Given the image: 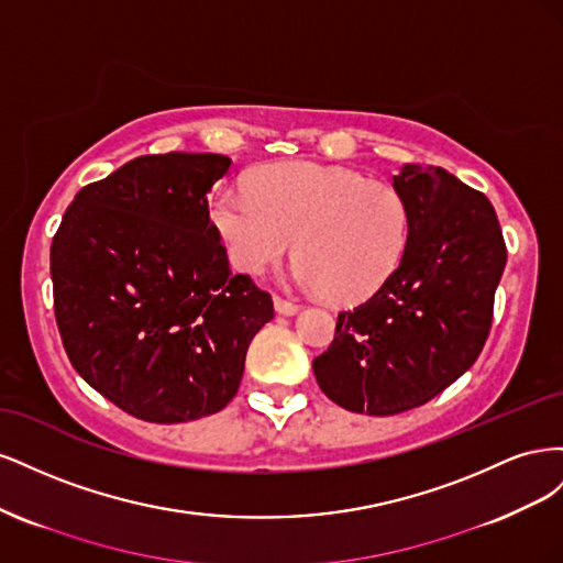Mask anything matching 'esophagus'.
<instances>
[{"label":"esophagus","mask_w":563,"mask_h":563,"mask_svg":"<svg viewBox=\"0 0 563 563\" xmlns=\"http://www.w3.org/2000/svg\"><path fill=\"white\" fill-rule=\"evenodd\" d=\"M275 310H277L279 314H284V317H294V314L298 312V305L291 302V300H284V298L275 296Z\"/></svg>","instance_id":"1"}]
</instances>
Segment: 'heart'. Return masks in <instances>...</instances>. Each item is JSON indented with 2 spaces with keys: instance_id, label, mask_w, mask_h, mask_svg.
<instances>
[{
  "instance_id": "1",
  "label": "heart",
  "mask_w": 563,
  "mask_h": 563,
  "mask_svg": "<svg viewBox=\"0 0 563 563\" xmlns=\"http://www.w3.org/2000/svg\"><path fill=\"white\" fill-rule=\"evenodd\" d=\"M211 220L230 263L246 275L279 265L298 240L296 282L338 302L376 294L408 242V209L395 187L317 162L267 164L249 190L220 187Z\"/></svg>"
}]
</instances>
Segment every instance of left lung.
Instances as JSON below:
<instances>
[{
	"label": "left lung",
	"instance_id": "left-lung-1",
	"mask_svg": "<svg viewBox=\"0 0 563 563\" xmlns=\"http://www.w3.org/2000/svg\"><path fill=\"white\" fill-rule=\"evenodd\" d=\"M391 187L408 209L401 261L312 362L323 395L366 416L428 404L476 362L507 263L493 203L446 168L404 164Z\"/></svg>",
	"mask_w": 563,
	"mask_h": 563
}]
</instances>
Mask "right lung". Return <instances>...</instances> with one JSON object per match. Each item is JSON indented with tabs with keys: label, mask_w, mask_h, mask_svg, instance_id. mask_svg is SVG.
<instances>
[{
	"label": "right lung",
	"mask_w": 563,
	"mask_h": 563,
	"mask_svg": "<svg viewBox=\"0 0 563 563\" xmlns=\"http://www.w3.org/2000/svg\"><path fill=\"white\" fill-rule=\"evenodd\" d=\"M230 166L211 152L135 157L81 187L51 244L63 347L133 418L218 413L275 317L269 294L232 275L211 223L209 192Z\"/></svg>",
	"instance_id": "right-lung-1"
}]
</instances>
